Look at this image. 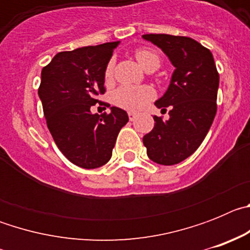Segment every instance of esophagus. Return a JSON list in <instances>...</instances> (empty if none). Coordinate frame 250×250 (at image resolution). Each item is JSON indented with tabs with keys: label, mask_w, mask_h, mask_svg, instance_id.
<instances>
[{
	"label": "esophagus",
	"mask_w": 250,
	"mask_h": 250,
	"mask_svg": "<svg viewBox=\"0 0 250 250\" xmlns=\"http://www.w3.org/2000/svg\"><path fill=\"white\" fill-rule=\"evenodd\" d=\"M127 115H129V119H130V121H134L136 119V114L135 112H127Z\"/></svg>",
	"instance_id": "34e87169"
}]
</instances>
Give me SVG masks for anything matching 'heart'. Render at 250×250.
<instances>
[{
  "instance_id": "b5f03b06",
  "label": "heart",
  "mask_w": 250,
  "mask_h": 250,
  "mask_svg": "<svg viewBox=\"0 0 250 250\" xmlns=\"http://www.w3.org/2000/svg\"><path fill=\"white\" fill-rule=\"evenodd\" d=\"M136 60L145 70L150 67H159L160 60L156 52L149 48H140L136 51ZM106 83H111L114 79V61H110L104 74ZM155 98V90L151 86H120L112 94V101L119 107L130 111H138L144 109L145 106Z\"/></svg>"
}]
</instances>
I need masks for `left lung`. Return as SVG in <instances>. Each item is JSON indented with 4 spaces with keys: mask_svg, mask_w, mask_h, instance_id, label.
Returning <instances> with one entry per match:
<instances>
[{
    "mask_svg": "<svg viewBox=\"0 0 250 250\" xmlns=\"http://www.w3.org/2000/svg\"><path fill=\"white\" fill-rule=\"evenodd\" d=\"M143 39L158 46L175 67L169 87L155 101L161 111L169 106V120L154 116V129L143 143L154 163L179 164L200 146L213 124L219 74L210 51L190 37L150 34Z\"/></svg>",
    "mask_w": 250,
    "mask_h": 250,
    "instance_id": "1",
    "label": "left lung"
}]
</instances>
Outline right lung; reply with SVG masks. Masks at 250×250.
I'll list each match as a JSON object with an SVG mask.
<instances>
[{
	"mask_svg": "<svg viewBox=\"0 0 250 250\" xmlns=\"http://www.w3.org/2000/svg\"><path fill=\"white\" fill-rule=\"evenodd\" d=\"M119 43L59 52L41 71L39 96L48 130L60 151L83 169L110 160L119 131L129 121L126 111L116 106L101 116L90 110L105 94L104 74Z\"/></svg>",
	"mask_w": 250,
	"mask_h": 250,
	"instance_id": "right-lung-1",
	"label": "right lung"
}]
</instances>
